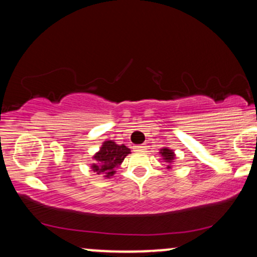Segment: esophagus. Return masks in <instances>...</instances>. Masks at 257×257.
<instances>
[{"label":"esophagus","instance_id":"obj_1","mask_svg":"<svg viewBox=\"0 0 257 257\" xmlns=\"http://www.w3.org/2000/svg\"><path fill=\"white\" fill-rule=\"evenodd\" d=\"M147 149V146L145 144H143V145H138V146H134V151L137 152H145Z\"/></svg>","mask_w":257,"mask_h":257}]
</instances>
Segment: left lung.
<instances>
[{
    "label": "left lung",
    "instance_id": "1",
    "mask_svg": "<svg viewBox=\"0 0 257 257\" xmlns=\"http://www.w3.org/2000/svg\"><path fill=\"white\" fill-rule=\"evenodd\" d=\"M159 155L162 156V159H163L166 163H168L167 166L168 169H172L173 163L175 162V158H176L175 152H174L173 150H170L169 147H163V149L159 150Z\"/></svg>",
    "mask_w": 257,
    "mask_h": 257
}]
</instances>
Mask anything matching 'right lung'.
Returning <instances> with one entry per match:
<instances>
[{
    "label": "right lung",
    "instance_id": "1",
    "mask_svg": "<svg viewBox=\"0 0 257 257\" xmlns=\"http://www.w3.org/2000/svg\"><path fill=\"white\" fill-rule=\"evenodd\" d=\"M129 153L131 149L123 144L118 145L113 140H106L102 143L99 151L91 157L93 163L90 164V169L105 179H110L116 174V169Z\"/></svg>",
    "mask_w": 257,
    "mask_h": 257
}]
</instances>
